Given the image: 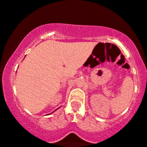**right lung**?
Masks as SVG:
<instances>
[{
  "mask_svg": "<svg viewBox=\"0 0 147 147\" xmlns=\"http://www.w3.org/2000/svg\"><path fill=\"white\" fill-rule=\"evenodd\" d=\"M56 110H57V109H56ZM56 110H55V111H56Z\"/></svg>",
  "mask_w": 147,
  "mask_h": 147,
  "instance_id": "add662e5",
  "label": "right lung"
}]
</instances>
